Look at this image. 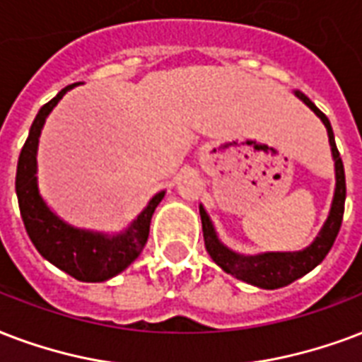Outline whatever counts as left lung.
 Wrapping results in <instances>:
<instances>
[{
    "label": "left lung",
    "mask_w": 362,
    "mask_h": 362,
    "mask_svg": "<svg viewBox=\"0 0 362 362\" xmlns=\"http://www.w3.org/2000/svg\"><path fill=\"white\" fill-rule=\"evenodd\" d=\"M294 95L300 100L310 106L319 119L325 123L328 132V142H330V150H332V157H334V169H336V189L334 199L330 205V212L325 226L319 231V235L315 237V241L311 243L310 247H305L303 250L298 252H262V255L245 256L239 255L235 250H231L220 241L216 235V230L212 226L211 218L199 205L201 224H203V237H205L206 252L211 255V258L216 262L218 266L222 267L226 273H230L237 279L245 281L248 285L260 286V288H281V286L291 285L292 281L300 279L305 273H310L313 267H317L325 260V256L328 255V250L332 248L336 241V235L340 231L341 218H344V205H346V173H344V163H341L340 151L336 148L334 132L330 127V121L321 110L308 98V96L296 90Z\"/></svg>",
    "instance_id": "left-lung-1"
}]
</instances>
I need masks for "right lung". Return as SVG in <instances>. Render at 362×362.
<instances>
[{
	"label": "right lung",
	"instance_id": "add662e5",
	"mask_svg": "<svg viewBox=\"0 0 362 362\" xmlns=\"http://www.w3.org/2000/svg\"><path fill=\"white\" fill-rule=\"evenodd\" d=\"M77 83L68 85L51 102H47L35 115L30 127L26 142L22 146L18 165H16V197L21 206V216L28 237L32 239L45 260L52 266L71 275L74 279L85 283H100L115 277L117 273L131 266L142 252L148 235L150 222L156 206L165 197V192L156 193L146 209L132 220V224L117 235H106L98 231L79 230L66 224L62 218L47 206L37 187V144L41 129L45 125L47 115L59 100L74 89Z\"/></svg>",
	"mask_w": 362,
	"mask_h": 362
}]
</instances>
